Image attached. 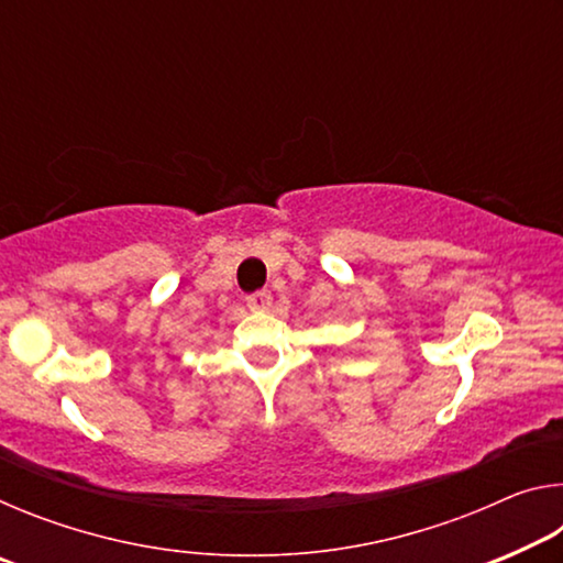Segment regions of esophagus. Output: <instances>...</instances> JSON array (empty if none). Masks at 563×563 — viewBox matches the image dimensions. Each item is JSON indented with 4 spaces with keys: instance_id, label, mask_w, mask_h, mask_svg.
<instances>
[{
    "instance_id": "1",
    "label": "esophagus",
    "mask_w": 563,
    "mask_h": 563,
    "mask_svg": "<svg viewBox=\"0 0 563 563\" xmlns=\"http://www.w3.org/2000/svg\"><path fill=\"white\" fill-rule=\"evenodd\" d=\"M273 305V295L271 290H261V292H253L251 298H247V308L253 312H268Z\"/></svg>"
}]
</instances>
